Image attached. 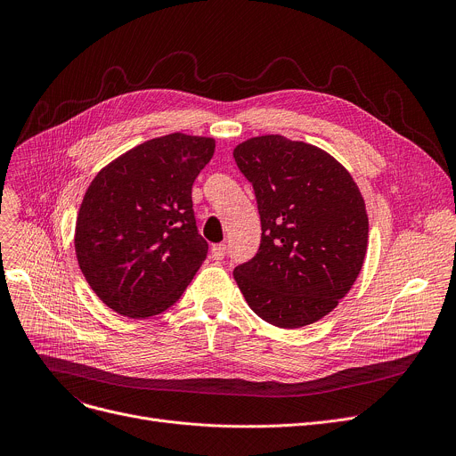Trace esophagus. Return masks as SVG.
Segmentation results:
<instances>
[{"label": "esophagus", "instance_id": "obj_1", "mask_svg": "<svg viewBox=\"0 0 456 456\" xmlns=\"http://www.w3.org/2000/svg\"><path fill=\"white\" fill-rule=\"evenodd\" d=\"M225 250H227L225 243H216V245H213V247H211V256H213L215 259H224Z\"/></svg>", "mask_w": 456, "mask_h": 456}]
</instances>
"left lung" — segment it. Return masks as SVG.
<instances>
[{"mask_svg": "<svg viewBox=\"0 0 456 456\" xmlns=\"http://www.w3.org/2000/svg\"><path fill=\"white\" fill-rule=\"evenodd\" d=\"M252 183L262 243L232 276L264 321L299 329L332 312L355 283L368 247L364 199L330 153L281 135L234 148Z\"/></svg>", "mask_w": 456, "mask_h": 456, "instance_id": "obj_1", "label": "left lung"}]
</instances>
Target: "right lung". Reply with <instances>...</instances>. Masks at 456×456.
I'll list each match as a JSON object with an SVG mask.
<instances>
[{"instance_id": "add662e5", "label": "right lung", "mask_w": 456, "mask_h": 456, "mask_svg": "<svg viewBox=\"0 0 456 456\" xmlns=\"http://www.w3.org/2000/svg\"><path fill=\"white\" fill-rule=\"evenodd\" d=\"M213 155L215 139L171 134L126 151L88 185L76 222L77 262L117 314L148 319L167 310L204 264L209 247L191 189Z\"/></svg>"}]
</instances>
